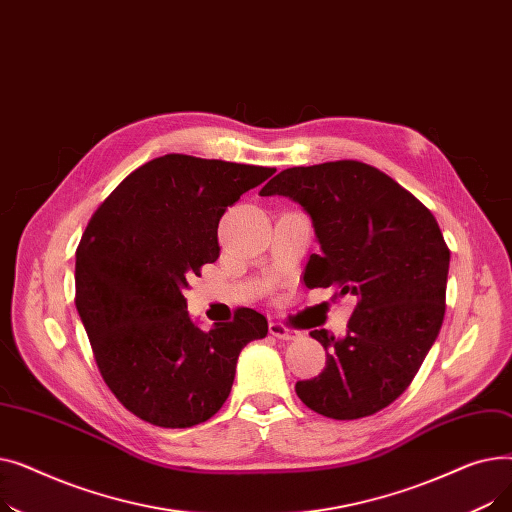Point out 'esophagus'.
I'll return each mask as SVG.
<instances>
[{"label":"esophagus","instance_id":"34e87169","mask_svg":"<svg viewBox=\"0 0 512 512\" xmlns=\"http://www.w3.org/2000/svg\"><path fill=\"white\" fill-rule=\"evenodd\" d=\"M270 334L272 336H276L278 340H297L299 338V332L294 330V328H288V326H284V324H280V321H270Z\"/></svg>","mask_w":512,"mask_h":512}]
</instances>
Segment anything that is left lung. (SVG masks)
Instances as JSON below:
<instances>
[{"instance_id":"left-lung-1","label":"left lung","mask_w":512,"mask_h":512,"mask_svg":"<svg viewBox=\"0 0 512 512\" xmlns=\"http://www.w3.org/2000/svg\"><path fill=\"white\" fill-rule=\"evenodd\" d=\"M259 195L290 197L311 215L321 253L309 257L307 288L332 286V299L357 301L342 338L311 332L326 348V369L294 390L330 419L386 409L413 382L444 321L450 251L432 211L355 159L282 170Z\"/></svg>"}]
</instances>
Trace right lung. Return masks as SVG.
I'll return each instance as SVG.
<instances>
[{"label":"right lung","instance_id":"obj_1","mask_svg":"<svg viewBox=\"0 0 512 512\" xmlns=\"http://www.w3.org/2000/svg\"><path fill=\"white\" fill-rule=\"evenodd\" d=\"M276 168L170 153L126 176L76 249V311L101 378L157 427H193L226 402L236 361L267 319L247 307L209 332L193 324L184 288L220 257L218 224Z\"/></svg>","mask_w":512,"mask_h":512}]
</instances>
